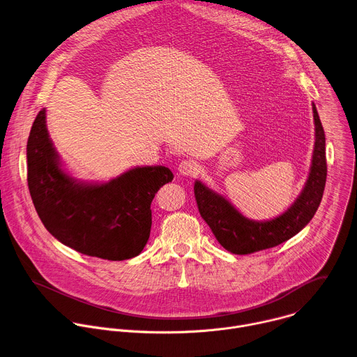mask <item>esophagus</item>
<instances>
[{"label":"esophagus","instance_id":"obj_1","mask_svg":"<svg viewBox=\"0 0 357 357\" xmlns=\"http://www.w3.org/2000/svg\"><path fill=\"white\" fill-rule=\"evenodd\" d=\"M198 172H199V167H198L197 162H194L191 159H185V160L180 162V165H178V173L181 176H197Z\"/></svg>","mask_w":357,"mask_h":357}]
</instances>
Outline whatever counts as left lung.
<instances>
[{"mask_svg":"<svg viewBox=\"0 0 357 357\" xmlns=\"http://www.w3.org/2000/svg\"><path fill=\"white\" fill-rule=\"evenodd\" d=\"M312 111L315 148L310 177L297 201L280 217L266 222L250 221L222 195L213 192L201 181H195L194 195L199 215L228 252L250 255L274 248L297 235L315 215L326 183V156L325 133L315 105Z\"/></svg>","mask_w":357,"mask_h":357,"instance_id":"8db88e82","label":"left lung"}]
</instances>
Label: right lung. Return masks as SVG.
Here are the masks:
<instances>
[{"instance_id": "1", "label": "right lung", "mask_w": 357, "mask_h": 357, "mask_svg": "<svg viewBox=\"0 0 357 357\" xmlns=\"http://www.w3.org/2000/svg\"><path fill=\"white\" fill-rule=\"evenodd\" d=\"M28 187L45 228L63 245L105 260H126L151 236V204L173 180L165 166L136 167L105 184L68 177L46 129V109L36 115L26 145Z\"/></svg>"}]
</instances>
